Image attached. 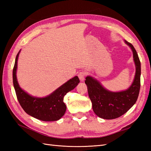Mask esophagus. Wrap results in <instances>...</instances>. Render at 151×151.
<instances>
[{"label": "esophagus", "mask_w": 151, "mask_h": 151, "mask_svg": "<svg viewBox=\"0 0 151 151\" xmlns=\"http://www.w3.org/2000/svg\"><path fill=\"white\" fill-rule=\"evenodd\" d=\"M78 78H80L81 81H83L84 80L86 76V73L85 71H81L78 73Z\"/></svg>", "instance_id": "1"}]
</instances>
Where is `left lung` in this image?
Wrapping results in <instances>:
<instances>
[{
	"label": "left lung",
	"mask_w": 151,
	"mask_h": 151,
	"mask_svg": "<svg viewBox=\"0 0 151 151\" xmlns=\"http://www.w3.org/2000/svg\"><path fill=\"white\" fill-rule=\"evenodd\" d=\"M132 50L136 64V75L132 86L126 91L111 92L104 89L100 83L91 76L86 78L88 95L92 102L93 110L99 117L113 119L121 117L136 103L140 89L141 63L135 48L125 41Z\"/></svg>",
	"instance_id": "1"
}]
</instances>
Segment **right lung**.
Segmentation results:
<instances>
[{"label":"right lung","instance_id":"right-lung-1","mask_svg":"<svg viewBox=\"0 0 151 151\" xmlns=\"http://www.w3.org/2000/svg\"><path fill=\"white\" fill-rule=\"evenodd\" d=\"M19 54V52L16 56L13 69V83L21 106L27 114L41 121H54L60 119L66 111V105L63 102V98L67 93L73 90L78 85L80 82L78 77L75 76L70 79L46 97H32L19 87L17 81L16 70Z\"/></svg>","mask_w":151,"mask_h":151}]
</instances>
